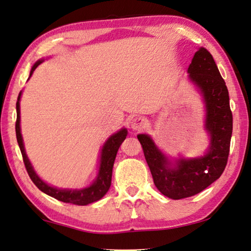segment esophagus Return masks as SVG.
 Instances as JSON below:
<instances>
[{"mask_svg":"<svg viewBox=\"0 0 251 251\" xmlns=\"http://www.w3.org/2000/svg\"><path fill=\"white\" fill-rule=\"evenodd\" d=\"M146 125H147V120L144 116H137L131 121V128L134 130L144 129Z\"/></svg>","mask_w":251,"mask_h":251,"instance_id":"1","label":"esophagus"}]
</instances>
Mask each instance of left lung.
<instances>
[{"instance_id": "8db88e82", "label": "left lung", "mask_w": 251, "mask_h": 251, "mask_svg": "<svg viewBox=\"0 0 251 251\" xmlns=\"http://www.w3.org/2000/svg\"><path fill=\"white\" fill-rule=\"evenodd\" d=\"M188 72L190 80L201 91L205 103V129L209 136L206 153L199 158H179L172 165L148 135L137 136L154 185L172 200L193 197L222 176L233 133L228 90L208 50L201 47L195 52Z\"/></svg>"}]
</instances>
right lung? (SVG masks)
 I'll list each match as a JSON object with an SVG mask.
<instances>
[{"label": "right lung", "mask_w": 251, "mask_h": 251, "mask_svg": "<svg viewBox=\"0 0 251 251\" xmlns=\"http://www.w3.org/2000/svg\"><path fill=\"white\" fill-rule=\"evenodd\" d=\"M43 61H44L43 59H40V60H38L35 63L33 68H31L29 76L33 75V72L35 71L36 68H37ZM21 95H22V92H20V94H18L17 102H16V113H17L16 123H15L16 138H17L18 146H20V149L23 156V161H24L27 173H28L31 181L34 182V184L37 186L42 192L48 194L49 197L57 199L58 201L65 202V203H70V204H75V205H88L90 203L97 202L99 200H101L104 195L106 194V192L111 186L114 161H115L118 148H120V146L126 138L127 129L126 128L121 129L120 131H117L116 134L112 135L111 137L105 141V144H104L101 151V160H100V169H99L98 176L90 186L81 190H67V189L62 190V189L53 188V186H50L47 183H45V182L40 179L37 175H36V172L34 171V168L31 166L29 159L25 152L24 143H23V137L21 134V116H20Z\"/></svg>", "instance_id": "obj_1"}]
</instances>
